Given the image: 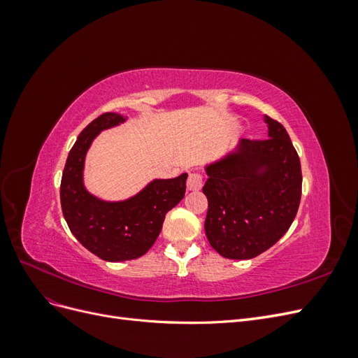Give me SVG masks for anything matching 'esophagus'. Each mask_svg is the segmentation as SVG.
<instances>
[{
  "label": "esophagus",
  "instance_id": "esophagus-1",
  "mask_svg": "<svg viewBox=\"0 0 358 358\" xmlns=\"http://www.w3.org/2000/svg\"><path fill=\"white\" fill-rule=\"evenodd\" d=\"M203 182H204V179H203L201 173L192 171V173H189V176H188L187 187H188L189 191H199L203 187Z\"/></svg>",
  "mask_w": 358,
  "mask_h": 358
}]
</instances>
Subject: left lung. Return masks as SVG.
I'll use <instances>...</instances> for the list:
<instances>
[{
  "mask_svg": "<svg viewBox=\"0 0 358 358\" xmlns=\"http://www.w3.org/2000/svg\"><path fill=\"white\" fill-rule=\"evenodd\" d=\"M268 138L241 142L237 154L206 169L204 230L216 252L248 259L273 246L294 221L301 197L297 150L282 124L266 116ZM266 167L263 173L259 168Z\"/></svg>",
  "mask_w": 358,
  "mask_h": 358,
  "instance_id": "8db88e82",
  "label": "left lung"
}]
</instances>
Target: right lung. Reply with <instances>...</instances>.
<instances>
[{
  "label": "right lung",
  "mask_w": 358,
  "mask_h": 358,
  "mask_svg": "<svg viewBox=\"0 0 358 358\" xmlns=\"http://www.w3.org/2000/svg\"><path fill=\"white\" fill-rule=\"evenodd\" d=\"M106 112L86 127L73 145L61 179V208L70 231L88 251L106 262H127L145 255L162 229L166 213L185 196L187 173L154 180L127 201L106 203L85 189L82 170L86 150L101 129L124 122Z\"/></svg>",
  "instance_id": "obj_1"
}]
</instances>
